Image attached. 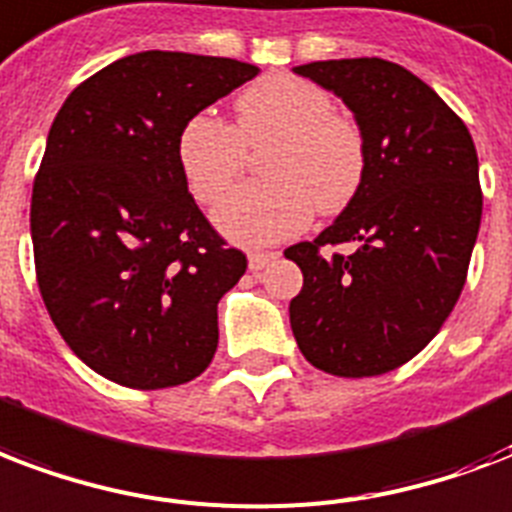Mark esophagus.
Instances as JSON below:
<instances>
[{"instance_id":"esophagus-1","label":"esophagus","mask_w":512,"mask_h":512,"mask_svg":"<svg viewBox=\"0 0 512 512\" xmlns=\"http://www.w3.org/2000/svg\"><path fill=\"white\" fill-rule=\"evenodd\" d=\"M273 257H276V252H249V268H252V271H260V268H265V263L273 260Z\"/></svg>"}]
</instances>
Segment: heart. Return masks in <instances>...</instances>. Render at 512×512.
Wrapping results in <instances>:
<instances>
[{"label":"heart","mask_w":512,"mask_h":512,"mask_svg":"<svg viewBox=\"0 0 512 512\" xmlns=\"http://www.w3.org/2000/svg\"><path fill=\"white\" fill-rule=\"evenodd\" d=\"M236 126L212 112L187 117L177 161L201 204H214L247 166V147H263L268 179L230 190L214 222L241 244H271L298 233L317 212H341L365 177V134L333 109L325 88L295 74H268L233 101Z\"/></svg>","instance_id":"obj_1"}]
</instances>
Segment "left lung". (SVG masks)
Here are the masks:
<instances>
[{
  "label": "left lung",
  "instance_id": "8db88e82",
  "mask_svg": "<svg viewBox=\"0 0 512 512\" xmlns=\"http://www.w3.org/2000/svg\"><path fill=\"white\" fill-rule=\"evenodd\" d=\"M295 72L354 112L365 177L330 228L284 249L303 271L292 333L314 368L381 376L440 333L464 290L483 212L473 136L427 83L384 58ZM341 243L358 249L335 253Z\"/></svg>",
  "mask_w": 512,
  "mask_h": 512
}]
</instances>
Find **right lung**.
I'll list each match as a JSON object with an SVG mask.
<instances>
[{"instance_id": "add662e5", "label": "right lung", "mask_w": 512, "mask_h": 512, "mask_svg": "<svg viewBox=\"0 0 512 512\" xmlns=\"http://www.w3.org/2000/svg\"><path fill=\"white\" fill-rule=\"evenodd\" d=\"M257 72L147 50L83 80L50 126L31 190L39 295L66 346L115 384L166 389L212 362L217 303L247 255L187 193L177 136Z\"/></svg>"}]
</instances>
